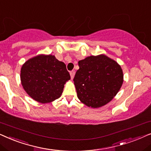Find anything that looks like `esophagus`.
Instances as JSON below:
<instances>
[{"mask_svg": "<svg viewBox=\"0 0 151 151\" xmlns=\"http://www.w3.org/2000/svg\"><path fill=\"white\" fill-rule=\"evenodd\" d=\"M70 77H71V79H72L74 77V74H75V72H74V70H72V71H71L70 72Z\"/></svg>", "mask_w": 151, "mask_h": 151, "instance_id": "34e87169", "label": "esophagus"}]
</instances>
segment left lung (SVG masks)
<instances>
[{"label": "left lung", "mask_w": 151, "mask_h": 151, "mask_svg": "<svg viewBox=\"0 0 151 151\" xmlns=\"http://www.w3.org/2000/svg\"><path fill=\"white\" fill-rule=\"evenodd\" d=\"M73 81L79 99L91 108L101 107L111 101L123 83L120 65L101 55L79 61Z\"/></svg>", "instance_id": "8db88e82"}]
</instances>
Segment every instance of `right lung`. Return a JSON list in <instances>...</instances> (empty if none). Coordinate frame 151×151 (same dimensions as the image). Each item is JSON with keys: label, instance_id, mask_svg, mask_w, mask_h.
Returning a JSON list of instances; mask_svg holds the SVG:
<instances>
[{"label": "right lung", "instance_id": "right-lung-1", "mask_svg": "<svg viewBox=\"0 0 151 151\" xmlns=\"http://www.w3.org/2000/svg\"><path fill=\"white\" fill-rule=\"evenodd\" d=\"M70 79L65 64L52 55H39L23 64L22 86L35 101L50 103L61 96L64 84Z\"/></svg>", "mask_w": 151, "mask_h": 151}]
</instances>
